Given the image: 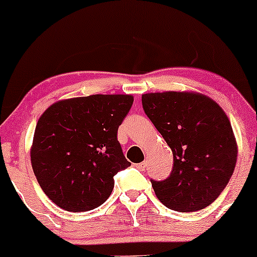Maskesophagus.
Returning a JSON list of instances; mask_svg holds the SVG:
<instances>
[{"label": "esophagus", "mask_w": 257, "mask_h": 257, "mask_svg": "<svg viewBox=\"0 0 257 257\" xmlns=\"http://www.w3.org/2000/svg\"><path fill=\"white\" fill-rule=\"evenodd\" d=\"M137 166V168L138 170H140V171H144L146 168V162H142V163H138V165H135Z\"/></svg>", "instance_id": "obj_1"}]
</instances>
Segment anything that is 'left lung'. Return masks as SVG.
<instances>
[{
  "mask_svg": "<svg viewBox=\"0 0 257 257\" xmlns=\"http://www.w3.org/2000/svg\"><path fill=\"white\" fill-rule=\"evenodd\" d=\"M146 115L173 152L165 180L151 179L157 199L171 210L205 208L227 187L238 146L223 109L197 92H151L142 97Z\"/></svg>",
  "mask_w": 257,
  "mask_h": 257,
  "instance_id": "obj_1",
  "label": "left lung"
}]
</instances>
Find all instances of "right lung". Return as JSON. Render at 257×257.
I'll list each match as a JSON object with an SVG mask.
<instances>
[{"label":"right lung","instance_id":"add662e5","mask_svg":"<svg viewBox=\"0 0 257 257\" xmlns=\"http://www.w3.org/2000/svg\"><path fill=\"white\" fill-rule=\"evenodd\" d=\"M133 101L131 95L68 98L39 118L30 151L33 171L57 206L84 212L108 199L113 177L131 166L117 132Z\"/></svg>","mask_w":257,"mask_h":257}]
</instances>
